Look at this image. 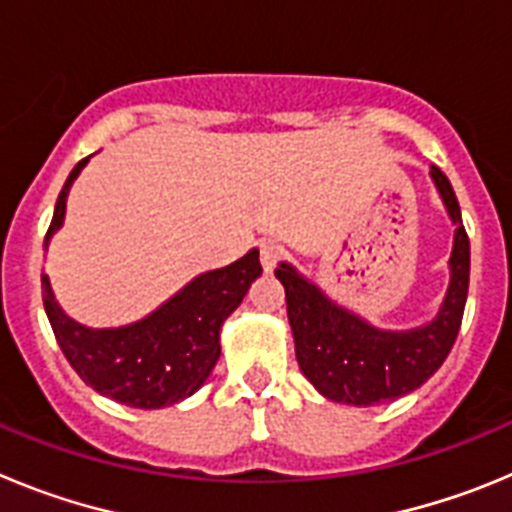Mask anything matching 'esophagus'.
I'll return each instance as SVG.
<instances>
[{"mask_svg": "<svg viewBox=\"0 0 512 512\" xmlns=\"http://www.w3.org/2000/svg\"><path fill=\"white\" fill-rule=\"evenodd\" d=\"M261 253V264H264L266 271H274V266L284 259V248L279 246L277 241H264L259 246Z\"/></svg>", "mask_w": 512, "mask_h": 512, "instance_id": "obj_1", "label": "esophagus"}]
</instances>
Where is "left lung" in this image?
<instances>
[{"mask_svg": "<svg viewBox=\"0 0 512 512\" xmlns=\"http://www.w3.org/2000/svg\"><path fill=\"white\" fill-rule=\"evenodd\" d=\"M431 179L456 230L449 256V287L428 323L408 330L377 328L330 300L318 284L302 277L287 261L274 271L287 295L297 364L328 400L369 408L410 395L438 372L459 336L469 292V238L446 174L431 166Z\"/></svg>", "mask_w": 512, "mask_h": 512, "instance_id": "8db88e82", "label": "left lung"}]
</instances>
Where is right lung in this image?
<instances>
[{
    "label": "right lung",
    "mask_w": 512,
    "mask_h": 512,
    "mask_svg": "<svg viewBox=\"0 0 512 512\" xmlns=\"http://www.w3.org/2000/svg\"><path fill=\"white\" fill-rule=\"evenodd\" d=\"M89 158L74 166L58 194L45 248L63 225L69 189ZM259 277V251L251 248L243 259L194 277L151 315L120 328L76 323L56 302L48 274L40 284L45 315L74 372L99 395L130 408L156 410L192 397L207 382L220 359V328Z\"/></svg>",
    "instance_id": "obj_1"
}]
</instances>
